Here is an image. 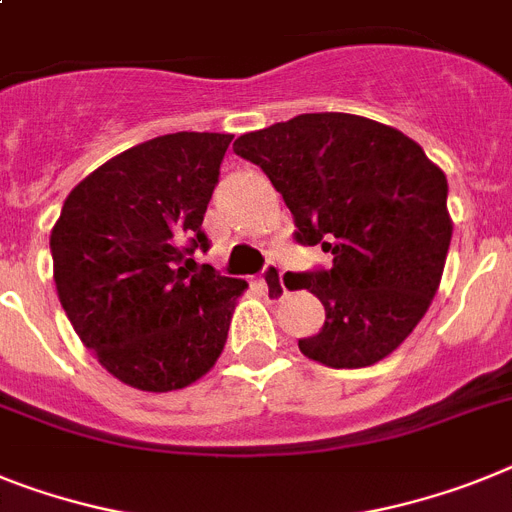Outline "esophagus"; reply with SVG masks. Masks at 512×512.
Returning a JSON list of instances; mask_svg holds the SVG:
<instances>
[{"label":"esophagus","mask_w":512,"mask_h":512,"mask_svg":"<svg viewBox=\"0 0 512 512\" xmlns=\"http://www.w3.org/2000/svg\"><path fill=\"white\" fill-rule=\"evenodd\" d=\"M260 286H263L265 296H268L270 302H281L283 296L289 294L286 283H283V273L278 265H268V268H265L263 278H260Z\"/></svg>","instance_id":"34e87169"}]
</instances>
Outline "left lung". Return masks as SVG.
Returning <instances> with one entry per match:
<instances>
[{
    "label": "left lung",
    "mask_w": 512,
    "mask_h": 512,
    "mask_svg": "<svg viewBox=\"0 0 512 512\" xmlns=\"http://www.w3.org/2000/svg\"><path fill=\"white\" fill-rule=\"evenodd\" d=\"M234 153L281 192L296 242L333 255L330 270L299 276L325 307L299 351L333 369L393 354L440 289L453 236L445 171L401 130L341 111L247 132Z\"/></svg>",
    "instance_id": "1"
}]
</instances>
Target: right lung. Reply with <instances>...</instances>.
<instances>
[{
    "instance_id": "obj_1",
    "label": "right lung",
    "mask_w": 512,
    "mask_h": 512,
    "mask_svg": "<svg viewBox=\"0 0 512 512\" xmlns=\"http://www.w3.org/2000/svg\"><path fill=\"white\" fill-rule=\"evenodd\" d=\"M231 137L174 132L124 150L67 195L51 257L59 302L101 367L148 393L187 388L218 362L247 281L192 273Z\"/></svg>"
}]
</instances>
